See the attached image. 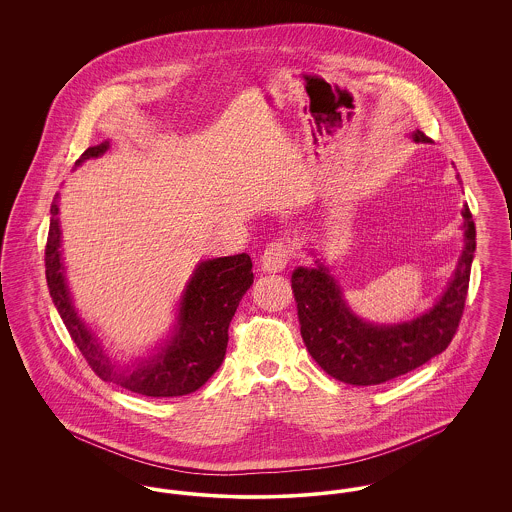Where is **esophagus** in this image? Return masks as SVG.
I'll list each match as a JSON object with an SVG mask.
<instances>
[{
  "label": "esophagus",
  "instance_id": "obj_1",
  "mask_svg": "<svg viewBox=\"0 0 512 512\" xmlns=\"http://www.w3.org/2000/svg\"><path fill=\"white\" fill-rule=\"evenodd\" d=\"M292 259V247L286 240H274L261 255V267L267 272H280Z\"/></svg>",
  "mask_w": 512,
  "mask_h": 512
}]
</instances>
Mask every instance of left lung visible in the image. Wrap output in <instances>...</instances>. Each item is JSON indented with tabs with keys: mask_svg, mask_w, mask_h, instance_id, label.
Instances as JSON below:
<instances>
[{
	"mask_svg": "<svg viewBox=\"0 0 512 512\" xmlns=\"http://www.w3.org/2000/svg\"><path fill=\"white\" fill-rule=\"evenodd\" d=\"M414 142H430L416 130ZM464 249L455 276L438 303L409 322L378 326L365 322L345 305L328 268L297 267L292 290L301 338L318 366L351 386H376L428 363L447 349L463 317L470 267L476 251V226L463 207Z\"/></svg>",
	"mask_w": 512,
	"mask_h": 512,
	"instance_id": "obj_1",
	"label": "left lung"
}]
</instances>
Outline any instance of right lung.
Masks as SVG:
<instances>
[{
	"label": "right lung",
	"instance_id": "add662e5",
	"mask_svg": "<svg viewBox=\"0 0 512 512\" xmlns=\"http://www.w3.org/2000/svg\"><path fill=\"white\" fill-rule=\"evenodd\" d=\"M107 149L109 142L88 147L76 165L103 155ZM57 213L59 207L57 201H53L46 244L49 295L90 368L103 382H113L124 390L146 397H178L199 390L224 361L230 320L240 299L253 284L251 257L240 253L199 263L182 295L171 341H167L155 357L140 361L132 370H121L111 363L98 338L74 311L61 259V228Z\"/></svg>",
	"mask_w": 512,
	"mask_h": 512
}]
</instances>
